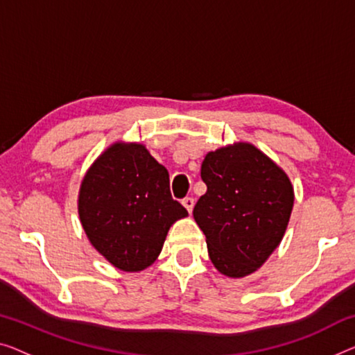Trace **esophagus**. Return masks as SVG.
<instances>
[{
  "instance_id": "obj_1",
  "label": "esophagus",
  "mask_w": 355,
  "mask_h": 355,
  "mask_svg": "<svg viewBox=\"0 0 355 355\" xmlns=\"http://www.w3.org/2000/svg\"><path fill=\"white\" fill-rule=\"evenodd\" d=\"M182 204H183V207L187 209L189 214H191L193 211V207H194V199L193 198H184L183 200H182Z\"/></svg>"
}]
</instances>
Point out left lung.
<instances>
[{"label":"left lung","instance_id":"left-lung-1","mask_svg":"<svg viewBox=\"0 0 355 355\" xmlns=\"http://www.w3.org/2000/svg\"><path fill=\"white\" fill-rule=\"evenodd\" d=\"M200 177L207 193L193 216L211 263L232 279L255 272L287 230L295 200L288 175L255 145L239 141L209 151Z\"/></svg>","mask_w":355,"mask_h":355}]
</instances>
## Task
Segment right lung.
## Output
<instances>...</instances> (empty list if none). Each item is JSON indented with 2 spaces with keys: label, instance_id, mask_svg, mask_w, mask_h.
I'll return each instance as SVG.
<instances>
[{
  "label": "right lung",
  "instance_id": "obj_1",
  "mask_svg": "<svg viewBox=\"0 0 355 355\" xmlns=\"http://www.w3.org/2000/svg\"><path fill=\"white\" fill-rule=\"evenodd\" d=\"M78 214L89 242L124 272H140L159 257L187 209L172 199L168 172L145 145L116 141L84 175Z\"/></svg>",
  "mask_w": 355,
  "mask_h": 355
}]
</instances>
